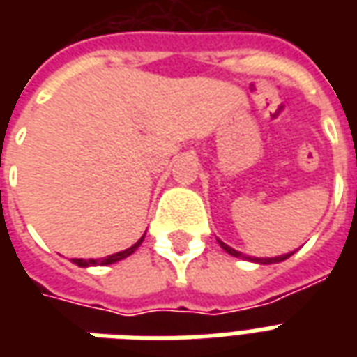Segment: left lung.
I'll return each mask as SVG.
<instances>
[{"label": "left lung", "instance_id": "left-lung-1", "mask_svg": "<svg viewBox=\"0 0 357 357\" xmlns=\"http://www.w3.org/2000/svg\"><path fill=\"white\" fill-rule=\"evenodd\" d=\"M220 243V247L224 248L227 255L235 256V258H247V256H243V252H239V250H235V248L227 247L225 243H222V241H218ZM289 256H292V252H289V255L284 256H275V258H250L252 262H258V264H275V262H283V260H287Z\"/></svg>", "mask_w": 357, "mask_h": 357}]
</instances>
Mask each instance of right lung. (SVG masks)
<instances>
[{
    "mask_svg": "<svg viewBox=\"0 0 357 357\" xmlns=\"http://www.w3.org/2000/svg\"><path fill=\"white\" fill-rule=\"evenodd\" d=\"M145 237V235H143ZM143 237H141L135 245H132L130 248H126V250H122V252H116V255L112 256H107V258H101V260H82V258H76V260H73L76 266H80V268H88V266H109V264H114L118 262V260H124L126 256H130L132 252H135V248L139 247L141 243H143Z\"/></svg>",
    "mask_w": 357,
    "mask_h": 357,
    "instance_id": "obj_1",
    "label": "right lung"
}]
</instances>
